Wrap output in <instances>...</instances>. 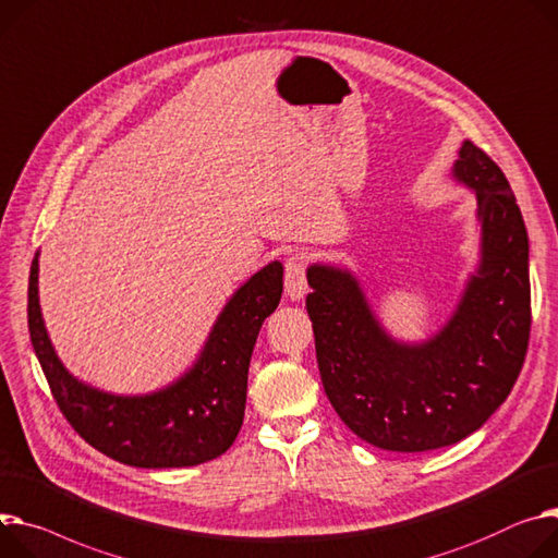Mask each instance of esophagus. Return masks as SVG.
<instances>
[{"label": "esophagus", "instance_id": "34e87169", "mask_svg": "<svg viewBox=\"0 0 558 558\" xmlns=\"http://www.w3.org/2000/svg\"><path fill=\"white\" fill-rule=\"evenodd\" d=\"M306 270H308V256L304 252L288 256L286 262V294L292 299V302H299L308 290V279H306Z\"/></svg>", "mask_w": 558, "mask_h": 558}]
</instances>
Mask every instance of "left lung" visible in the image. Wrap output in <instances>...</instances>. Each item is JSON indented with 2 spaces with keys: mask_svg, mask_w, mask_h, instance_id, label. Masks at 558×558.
<instances>
[{
  "mask_svg": "<svg viewBox=\"0 0 558 558\" xmlns=\"http://www.w3.org/2000/svg\"><path fill=\"white\" fill-rule=\"evenodd\" d=\"M453 177L476 192L483 256L447 326L402 344L371 313L349 270L311 266L306 311L324 391L355 436L428 451L481 428L507 400L530 341V241L500 167L464 141Z\"/></svg>",
  "mask_w": 558,
  "mask_h": 558,
  "instance_id": "8db88e82",
  "label": "left lung"
}]
</instances>
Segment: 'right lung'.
Listing matches in <instances>:
<instances>
[{
	"label": "right lung",
	"mask_w": 558,
	"mask_h": 558,
	"mask_svg": "<svg viewBox=\"0 0 558 558\" xmlns=\"http://www.w3.org/2000/svg\"><path fill=\"white\" fill-rule=\"evenodd\" d=\"M37 254L28 277V332L49 389L80 438L132 466H194L226 453L243 424L247 366L264 319L283 292V266L250 277L214 324L196 364L149 396H111L77 381L58 360L37 296Z\"/></svg>",
	"instance_id": "add662e5"
}]
</instances>
